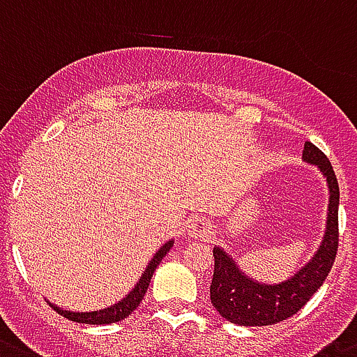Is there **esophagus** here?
Segmentation results:
<instances>
[{"instance_id":"1","label":"esophagus","mask_w":357,"mask_h":357,"mask_svg":"<svg viewBox=\"0 0 357 357\" xmlns=\"http://www.w3.org/2000/svg\"><path fill=\"white\" fill-rule=\"evenodd\" d=\"M188 232L196 238H208L212 234V229L211 225H206L203 220H196V221H190L188 225Z\"/></svg>"}]
</instances>
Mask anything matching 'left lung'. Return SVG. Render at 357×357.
Wrapping results in <instances>:
<instances>
[{"label":"left lung","mask_w":357,"mask_h":357,"mask_svg":"<svg viewBox=\"0 0 357 357\" xmlns=\"http://www.w3.org/2000/svg\"><path fill=\"white\" fill-rule=\"evenodd\" d=\"M303 160L317 165L326 178L331 190L326 230L319 250L294 278L280 285H266L250 280L239 271L232 257L220 247L214 248V275L211 283V301L214 308L230 323L243 326H263L280 323L294 316L299 308L312 298L331 272L340 243L337 206L340 187L331 161L314 143L307 142Z\"/></svg>","instance_id":"left-lung-1"}]
</instances>
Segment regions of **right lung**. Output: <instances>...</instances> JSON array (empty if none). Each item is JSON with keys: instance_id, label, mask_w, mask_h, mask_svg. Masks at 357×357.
I'll return each instance as SVG.
<instances>
[{"instance_id": "1", "label": "right lung", "mask_w": 357, "mask_h": 357, "mask_svg": "<svg viewBox=\"0 0 357 357\" xmlns=\"http://www.w3.org/2000/svg\"><path fill=\"white\" fill-rule=\"evenodd\" d=\"M172 245L174 241H167V243L155 252V256L152 257L149 266H146L145 272H143V275L139 278V281H137V285L134 287L119 303L112 305V307L109 308H103V310H94V312H72V310H63V308L56 307V305H50V307H52L58 314H61L63 317H67V319L76 323H86V325H109V323L121 321V319H125L128 314H132L134 310L139 307L146 289L151 285L152 274H154V271L161 263V259H163V257L167 256V252L172 248Z\"/></svg>"}]
</instances>
